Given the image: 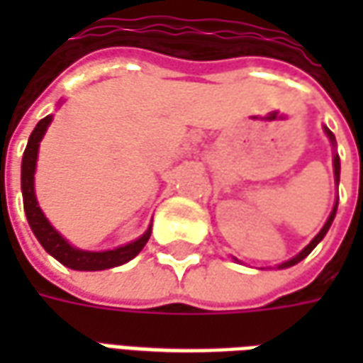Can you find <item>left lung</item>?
I'll use <instances>...</instances> for the list:
<instances>
[{"label": "left lung", "instance_id": "obj_1", "mask_svg": "<svg viewBox=\"0 0 363 363\" xmlns=\"http://www.w3.org/2000/svg\"><path fill=\"white\" fill-rule=\"evenodd\" d=\"M325 134L328 135V140H330V143L335 145V143H336L335 142V134H333V132H330L328 128H325ZM333 165H335V181H336V184H338V181H340V159H338V153H335V159H333ZM336 208H338V202H336L335 208H333V212H330V216H328L327 223L323 225V229H320L319 233L315 235V239H313L311 243L307 245V247H305L303 251L299 252V255H296L294 259H289V260H286V262H281V264H278V268H289V267H294V264H297L299 260H303L305 257H307V255H309V252H311L313 249H315V247H317V245L320 243V241H323V237L327 235L328 228H330V223H333V220H335Z\"/></svg>", "mask_w": 363, "mask_h": 363}]
</instances>
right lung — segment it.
<instances>
[{
    "label": "right lung",
    "mask_w": 363,
    "mask_h": 363,
    "mask_svg": "<svg viewBox=\"0 0 363 363\" xmlns=\"http://www.w3.org/2000/svg\"><path fill=\"white\" fill-rule=\"evenodd\" d=\"M50 122L52 114L36 124L33 134L28 138L27 150L23 153V165H21L23 206H25V213H27L28 225L33 229V233L40 241L44 251L50 252L52 257L60 260L64 267L74 268V270H106V268L120 267V264H124L128 260H132L145 247V243L150 241L151 228L140 239H135V241L124 245V247H118L114 251L91 252L72 247L56 229L52 228L50 221L44 218L43 210H40V206H38L35 196V169L36 157H38V145H40L43 135L46 134V128L50 126Z\"/></svg>",
    "instance_id": "right-lung-1"
}]
</instances>
